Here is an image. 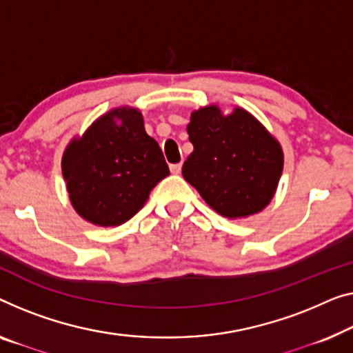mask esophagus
Segmentation results:
<instances>
[{
	"label": "esophagus",
	"instance_id": "esophagus-1",
	"mask_svg": "<svg viewBox=\"0 0 353 353\" xmlns=\"http://www.w3.org/2000/svg\"><path fill=\"white\" fill-rule=\"evenodd\" d=\"M170 170H171L172 174H179V172H181V170H182V165H181V163H174V165L170 166Z\"/></svg>",
	"mask_w": 353,
	"mask_h": 353
}]
</instances>
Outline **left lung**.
<instances>
[{
    "label": "left lung",
    "instance_id": "left-lung-1",
    "mask_svg": "<svg viewBox=\"0 0 353 353\" xmlns=\"http://www.w3.org/2000/svg\"><path fill=\"white\" fill-rule=\"evenodd\" d=\"M193 152L182 176L215 212L228 219L249 217L274 196L283 168L282 147L254 115L219 106L193 110L187 126Z\"/></svg>",
    "mask_w": 353,
    "mask_h": 353
}]
</instances>
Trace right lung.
Instances as JSON below:
<instances>
[{
	"mask_svg": "<svg viewBox=\"0 0 353 353\" xmlns=\"http://www.w3.org/2000/svg\"><path fill=\"white\" fill-rule=\"evenodd\" d=\"M61 170L72 208L99 227L130 220L170 174L159 143L145 133L143 114L134 108L109 110L82 138L72 139Z\"/></svg>",
	"mask_w": 353,
	"mask_h": 353,
	"instance_id": "obj_1",
	"label": "right lung"
}]
</instances>
